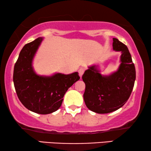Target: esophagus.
I'll return each mask as SVG.
<instances>
[{
	"mask_svg": "<svg viewBox=\"0 0 151 151\" xmlns=\"http://www.w3.org/2000/svg\"><path fill=\"white\" fill-rule=\"evenodd\" d=\"M84 71H85V69H84V68H83V67L80 68L79 70H78V73H79V75H80V77H82V75H83Z\"/></svg>",
	"mask_w": 151,
	"mask_h": 151,
	"instance_id": "obj_1",
	"label": "esophagus"
}]
</instances>
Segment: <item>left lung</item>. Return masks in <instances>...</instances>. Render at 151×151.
Returning a JSON list of instances; mask_svg holds the SVG:
<instances>
[{
    "label": "left lung",
    "instance_id": "8db88e82",
    "mask_svg": "<svg viewBox=\"0 0 151 151\" xmlns=\"http://www.w3.org/2000/svg\"><path fill=\"white\" fill-rule=\"evenodd\" d=\"M113 40V50L122 53L118 70L104 76L92 66L82 76L86 86L84 102L89 110L97 113H109L121 108L129 100L135 84V68L129 49L118 39Z\"/></svg>",
    "mask_w": 151,
    "mask_h": 151
}]
</instances>
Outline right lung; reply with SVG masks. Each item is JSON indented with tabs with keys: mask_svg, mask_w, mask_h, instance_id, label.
Segmentation results:
<instances>
[{
	"mask_svg": "<svg viewBox=\"0 0 151 151\" xmlns=\"http://www.w3.org/2000/svg\"><path fill=\"white\" fill-rule=\"evenodd\" d=\"M42 40V38H38L26 44L20 51L14 65L13 81L22 104L32 112L45 115L60 107L68 88L80 78L78 72L69 75H37L33 69L32 60Z\"/></svg>",
	"mask_w": 151,
	"mask_h": 151,
	"instance_id": "add662e5",
	"label": "right lung"
}]
</instances>
